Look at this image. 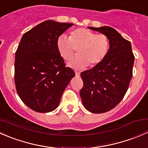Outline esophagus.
Listing matches in <instances>:
<instances>
[{"instance_id": "esophagus-1", "label": "esophagus", "mask_w": 148, "mask_h": 148, "mask_svg": "<svg viewBox=\"0 0 148 148\" xmlns=\"http://www.w3.org/2000/svg\"><path fill=\"white\" fill-rule=\"evenodd\" d=\"M75 75H76V77H79V76H80V73L79 72H77V71H76V72H75Z\"/></svg>"}]
</instances>
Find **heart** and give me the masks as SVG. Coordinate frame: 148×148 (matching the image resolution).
<instances>
[{
	"label": "heart",
	"mask_w": 148,
	"mask_h": 148,
	"mask_svg": "<svg viewBox=\"0 0 148 148\" xmlns=\"http://www.w3.org/2000/svg\"><path fill=\"white\" fill-rule=\"evenodd\" d=\"M56 46L62 57L66 61L73 59L79 49V56L70 62L75 69H82L89 64L91 66L99 64L104 60L109 49V39L104 34L84 28H77L71 33L70 37L62 34L56 41Z\"/></svg>",
	"instance_id": "1"
}]
</instances>
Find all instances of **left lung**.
Segmentation results:
<instances>
[{
  "label": "left lung",
  "mask_w": 148,
  "mask_h": 148,
  "mask_svg": "<svg viewBox=\"0 0 148 148\" xmlns=\"http://www.w3.org/2000/svg\"><path fill=\"white\" fill-rule=\"evenodd\" d=\"M107 36L110 48L101 63L81 73L83 105L92 113H104L123 99L132 77L135 56L129 41L110 26L88 27Z\"/></svg>",
  "instance_id": "8db88e82"
}]
</instances>
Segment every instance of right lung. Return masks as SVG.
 Listing matches in <instances>:
<instances>
[{
    "mask_svg": "<svg viewBox=\"0 0 148 148\" xmlns=\"http://www.w3.org/2000/svg\"><path fill=\"white\" fill-rule=\"evenodd\" d=\"M73 23L48 20L25 33L15 57V84L29 108L46 113L57 108L75 73L65 66L56 41Z\"/></svg>",
    "mask_w": 148,
    "mask_h": 148,
    "instance_id": "add662e5",
    "label": "right lung"
}]
</instances>
